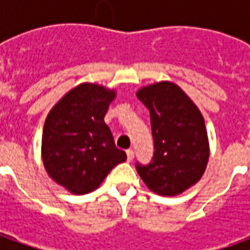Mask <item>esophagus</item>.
<instances>
[{
    "mask_svg": "<svg viewBox=\"0 0 250 250\" xmlns=\"http://www.w3.org/2000/svg\"><path fill=\"white\" fill-rule=\"evenodd\" d=\"M132 159H134V150H127V161H128V162H131V161H132Z\"/></svg>",
    "mask_w": 250,
    "mask_h": 250,
    "instance_id": "1",
    "label": "esophagus"
}]
</instances>
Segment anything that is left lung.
<instances>
[{"label":"left lung","mask_w":250,"mask_h":250,"mask_svg":"<svg viewBox=\"0 0 250 250\" xmlns=\"http://www.w3.org/2000/svg\"><path fill=\"white\" fill-rule=\"evenodd\" d=\"M136 96L150 111L154 161L136 163L146 186L159 195H178L202 178L210 147L205 119L182 88L171 82L148 84Z\"/></svg>","instance_id":"obj_1"}]
</instances>
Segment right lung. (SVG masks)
<instances>
[{"label":"right lung","instance_id":"add662e5","mask_svg":"<svg viewBox=\"0 0 250 250\" xmlns=\"http://www.w3.org/2000/svg\"><path fill=\"white\" fill-rule=\"evenodd\" d=\"M115 98V89L82 83L68 91L46 116L42 163L48 175L69 193L80 195L96 190L109 171L127 159L104 123Z\"/></svg>","mask_w":250,"mask_h":250}]
</instances>
